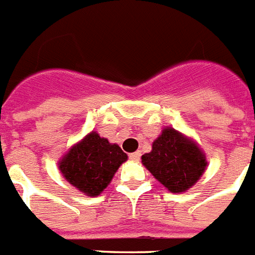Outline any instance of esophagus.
I'll use <instances>...</instances> for the list:
<instances>
[{
    "instance_id": "34e87169",
    "label": "esophagus",
    "mask_w": 255,
    "mask_h": 255,
    "mask_svg": "<svg viewBox=\"0 0 255 255\" xmlns=\"http://www.w3.org/2000/svg\"><path fill=\"white\" fill-rule=\"evenodd\" d=\"M129 157H130V160L138 161V160H139V157H140V151H135V152L130 153Z\"/></svg>"
}]
</instances>
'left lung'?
Listing matches in <instances>:
<instances>
[{"label":"left lung","instance_id":"8db88e82","mask_svg":"<svg viewBox=\"0 0 255 255\" xmlns=\"http://www.w3.org/2000/svg\"><path fill=\"white\" fill-rule=\"evenodd\" d=\"M142 164L170 193H184L198 182L207 167L206 153L193 138L167 126L142 155Z\"/></svg>","mask_w":255,"mask_h":255}]
</instances>
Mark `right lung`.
<instances>
[{"label":"right lung","mask_w":255,"mask_h":255,"mask_svg":"<svg viewBox=\"0 0 255 255\" xmlns=\"http://www.w3.org/2000/svg\"><path fill=\"white\" fill-rule=\"evenodd\" d=\"M128 155L117 143H109L96 131L77 142L58 160L65 180L87 197H98L113 180Z\"/></svg>","instance_id":"obj_1"}]
</instances>
